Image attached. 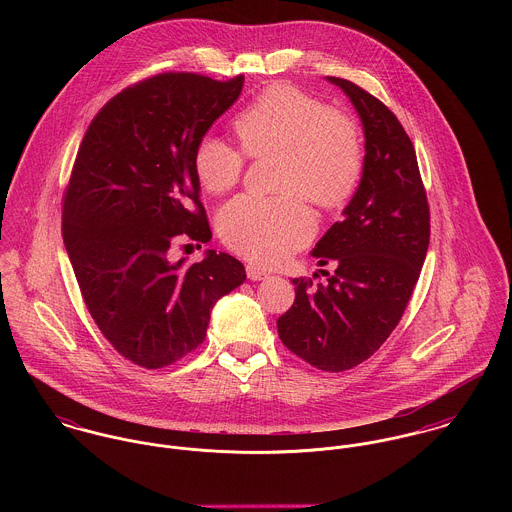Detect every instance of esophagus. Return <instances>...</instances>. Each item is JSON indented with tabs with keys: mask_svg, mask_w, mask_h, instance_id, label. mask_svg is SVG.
<instances>
[{
	"mask_svg": "<svg viewBox=\"0 0 512 512\" xmlns=\"http://www.w3.org/2000/svg\"><path fill=\"white\" fill-rule=\"evenodd\" d=\"M246 276H248V280H252V282H260V280H266L270 274L264 272V270H260V268H256V266H246Z\"/></svg>",
	"mask_w": 512,
	"mask_h": 512,
	"instance_id": "esophagus-1",
	"label": "esophagus"
}]
</instances>
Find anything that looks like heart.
I'll return each instance as SVG.
<instances>
[{
  "instance_id": "obj_1",
  "label": "heart",
  "mask_w": 512,
  "mask_h": 512,
  "mask_svg": "<svg viewBox=\"0 0 512 512\" xmlns=\"http://www.w3.org/2000/svg\"><path fill=\"white\" fill-rule=\"evenodd\" d=\"M234 132L250 157L280 153V191H299L325 209L339 207L363 171V147L355 126L319 98L293 86L264 90L234 118ZM193 167L209 193H224L238 183L244 155L209 134L195 147ZM219 230L224 244L236 254L276 264L311 238L313 219L293 195H240L220 211Z\"/></svg>"
}]
</instances>
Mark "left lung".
<instances>
[{
    "label": "left lung",
    "mask_w": 512,
    "mask_h": 512,
    "mask_svg": "<svg viewBox=\"0 0 512 512\" xmlns=\"http://www.w3.org/2000/svg\"><path fill=\"white\" fill-rule=\"evenodd\" d=\"M355 106L365 132L361 183L311 250L333 264L325 284L293 278L295 301L278 319L282 343L327 372L361 365L390 337L420 278L430 209L416 151L398 118L361 86L327 76Z\"/></svg>",
    "instance_id": "8db88e82"
}]
</instances>
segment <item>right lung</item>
Segmentation results:
<instances>
[{"label": "right lung", "mask_w": 512, "mask_h": 512, "mask_svg": "<svg viewBox=\"0 0 512 512\" xmlns=\"http://www.w3.org/2000/svg\"><path fill=\"white\" fill-rule=\"evenodd\" d=\"M244 76L147 78L114 96L88 126L63 205V240L102 335L134 365L161 368L195 351L211 311L236 290L242 262L207 250L171 262L179 238L211 240L195 147L240 96Z\"/></svg>", "instance_id": "obj_1"}]
</instances>
